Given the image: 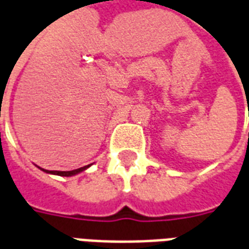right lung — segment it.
Wrapping results in <instances>:
<instances>
[{"label": "right lung", "instance_id": "right-lung-1", "mask_svg": "<svg viewBox=\"0 0 249 249\" xmlns=\"http://www.w3.org/2000/svg\"><path fill=\"white\" fill-rule=\"evenodd\" d=\"M89 166H85V167H81V168H77V170H73V171H48V170H43L45 172H48V174H54V175H60V176H73L75 174H79V172H82L85 171L86 168H89Z\"/></svg>", "mask_w": 249, "mask_h": 249}]
</instances>
